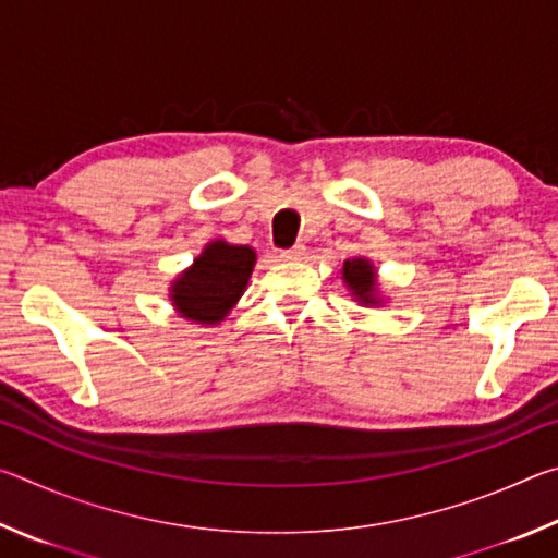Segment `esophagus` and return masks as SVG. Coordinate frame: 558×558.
Here are the masks:
<instances>
[{
    "mask_svg": "<svg viewBox=\"0 0 558 558\" xmlns=\"http://www.w3.org/2000/svg\"><path fill=\"white\" fill-rule=\"evenodd\" d=\"M305 253H307L305 245H292V248L280 251V258L282 260H300V258H305Z\"/></svg>",
    "mask_w": 558,
    "mask_h": 558,
    "instance_id": "esophagus-1",
    "label": "esophagus"
}]
</instances>
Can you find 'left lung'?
Listing matches in <instances>:
<instances>
[{
	"mask_svg": "<svg viewBox=\"0 0 558 558\" xmlns=\"http://www.w3.org/2000/svg\"><path fill=\"white\" fill-rule=\"evenodd\" d=\"M344 280L347 286L354 290V295L362 302H376L374 298V286H376V276L372 263H366L364 258L359 260H347L344 263Z\"/></svg>",
	"mask_w": 558,
	"mask_h": 558,
	"instance_id": "left-lung-1",
	"label": "left lung"
}]
</instances>
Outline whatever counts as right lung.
<instances>
[{
	"instance_id": "add662e5",
	"label": "right lung",
	"mask_w": 558,
	"mask_h": 558,
	"mask_svg": "<svg viewBox=\"0 0 558 558\" xmlns=\"http://www.w3.org/2000/svg\"><path fill=\"white\" fill-rule=\"evenodd\" d=\"M256 253L248 245L214 241L174 282V305L184 317L214 325L226 317L251 278Z\"/></svg>"
}]
</instances>
